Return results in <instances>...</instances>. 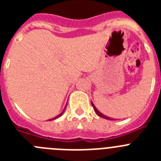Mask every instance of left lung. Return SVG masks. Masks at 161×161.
Instances as JSON below:
<instances>
[{
	"instance_id": "left-lung-1",
	"label": "left lung",
	"mask_w": 161,
	"mask_h": 161,
	"mask_svg": "<svg viewBox=\"0 0 161 161\" xmlns=\"http://www.w3.org/2000/svg\"><path fill=\"white\" fill-rule=\"evenodd\" d=\"M91 103H92V106H93V109H94V111L96 112V114H97L98 115V116H100V117L103 118V119H108V120H116V119H112V118H109V117H108V116H106V115H105V114H102V113H101V112L99 111V110H98L97 109V108H96V106H94V104H93V102H91Z\"/></svg>"
}]
</instances>
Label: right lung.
I'll return each instance as SVG.
<instances>
[{"label":"right lung","instance_id":"right-lung-1","mask_svg":"<svg viewBox=\"0 0 161 161\" xmlns=\"http://www.w3.org/2000/svg\"><path fill=\"white\" fill-rule=\"evenodd\" d=\"M66 107H67V104H66V106H65V107H64V110L62 112H61L60 114H59V115H57V116H55V118H53V119H49V121H52V120H55V119H58V118H59L60 117V116H62V114H64V112L65 111V109H66Z\"/></svg>","mask_w":161,"mask_h":161}]
</instances>
